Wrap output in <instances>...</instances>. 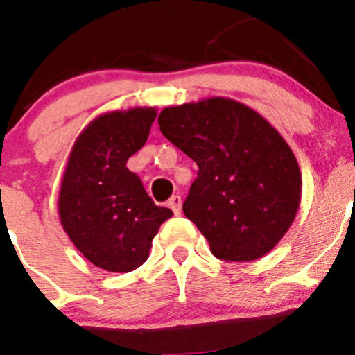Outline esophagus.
<instances>
[{
  "label": "esophagus",
  "instance_id": "esophagus-1",
  "mask_svg": "<svg viewBox=\"0 0 355 355\" xmlns=\"http://www.w3.org/2000/svg\"><path fill=\"white\" fill-rule=\"evenodd\" d=\"M168 207L173 210L175 215H180L182 214V198L178 196V194H175V196L170 198V201H168Z\"/></svg>",
  "mask_w": 355,
  "mask_h": 355
}]
</instances>
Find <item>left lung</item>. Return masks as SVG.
Returning <instances> with one entry per match:
<instances>
[{"mask_svg": "<svg viewBox=\"0 0 355 355\" xmlns=\"http://www.w3.org/2000/svg\"><path fill=\"white\" fill-rule=\"evenodd\" d=\"M159 129L196 161L184 201L223 261H256L289 231L301 201V171L282 135L256 110L230 98L168 107Z\"/></svg>", "mask_w": 355, "mask_h": 355, "instance_id": "left-lung-1", "label": "left lung"}]
</instances>
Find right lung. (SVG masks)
I'll list each match as a JSON object with an SVG mask.
<instances>
[{
  "mask_svg": "<svg viewBox=\"0 0 355 355\" xmlns=\"http://www.w3.org/2000/svg\"><path fill=\"white\" fill-rule=\"evenodd\" d=\"M155 108L103 114L73 144L59 189L62 230L94 266L128 273L147 261L170 208L157 207L125 162L145 145Z\"/></svg>",
  "mask_w": 355,
  "mask_h": 355,
  "instance_id": "1",
  "label": "right lung"
}]
</instances>
